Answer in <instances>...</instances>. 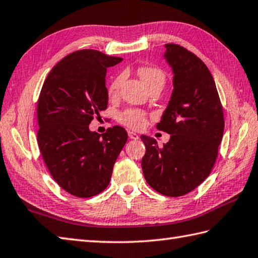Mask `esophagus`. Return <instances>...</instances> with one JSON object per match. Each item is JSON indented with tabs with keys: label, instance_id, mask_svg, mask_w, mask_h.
I'll list each match as a JSON object with an SVG mask.
<instances>
[{
	"label": "esophagus",
	"instance_id": "esophagus-1",
	"mask_svg": "<svg viewBox=\"0 0 258 258\" xmlns=\"http://www.w3.org/2000/svg\"><path fill=\"white\" fill-rule=\"evenodd\" d=\"M128 138L132 139V140H139V134H136L135 132H128Z\"/></svg>",
	"mask_w": 258,
	"mask_h": 258
}]
</instances>
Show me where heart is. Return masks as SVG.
I'll use <instances>...</instances> for the list:
<instances>
[{
	"instance_id": "1",
	"label": "heart",
	"mask_w": 258,
	"mask_h": 258,
	"mask_svg": "<svg viewBox=\"0 0 258 258\" xmlns=\"http://www.w3.org/2000/svg\"><path fill=\"white\" fill-rule=\"evenodd\" d=\"M139 75L144 82V84L149 87V89H153V87L161 86L163 87L164 83H165V73L163 72V70L155 68V67H142L139 69ZM123 81V75L119 74L115 76L111 84L108 86V95L111 97H115L118 94L120 84ZM118 120L123 125L127 126L130 128L140 130L146 124V114L141 111V109L136 108H127L119 113Z\"/></svg>"
}]
</instances>
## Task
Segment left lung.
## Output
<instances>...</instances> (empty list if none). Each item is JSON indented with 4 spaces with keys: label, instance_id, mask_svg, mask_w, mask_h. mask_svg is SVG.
<instances>
[{
    "label": "left lung",
    "instance_id": "8db88e82",
    "mask_svg": "<svg viewBox=\"0 0 258 258\" xmlns=\"http://www.w3.org/2000/svg\"><path fill=\"white\" fill-rule=\"evenodd\" d=\"M164 57L173 70L174 90L156 127L171 134L166 144L141 135L146 182L165 196L189 193L210 175L224 133L223 106L204 62L185 47L168 43Z\"/></svg>",
    "mask_w": 258,
    "mask_h": 258
}]
</instances>
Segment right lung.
I'll return each instance as SVG.
<instances>
[{"label": "right lung", "mask_w": 258, "mask_h": 258, "mask_svg": "<svg viewBox=\"0 0 258 258\" xmlns=\"http://www.w3.org/2000/svg\"><path fill=\"white\" fill-rule=\"evenodd\" d=\"M122 57L96 50L69 54L48 73L37 101V143L54 180L76 197L102 193L127 141L122 126L104 134L89 125L107 107L106 69Z\"/></svg>", "instance_id": "right-lung-1"}]
</instances>
